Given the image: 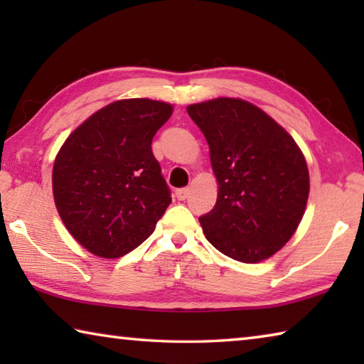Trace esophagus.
<instances>
[{
	"label": "esophagus",
	"mask_w": 364,
	"mask_h": 364,
	"mask_svg": "<svg viewBox=\"0 0 364 364\" xmlns=\"http://www.w3.org/2000/svg\"><path fill=\"white\" fill-rule=\"evenodd\" d=\"M175 196H176V199L184 200V199H186V197L189 196V188H181V189H176Z\"/></svg>",
	"instance_id": "34e87169"
}]
</instances>
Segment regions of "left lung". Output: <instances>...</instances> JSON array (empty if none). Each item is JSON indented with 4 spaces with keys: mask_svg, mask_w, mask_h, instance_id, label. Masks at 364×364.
<instances>
[{
    "mask_svg": "<svg viewBox=\"0 0 364 364\" xmlns=\"http://www.w3.org/2000/svg\"><path fill=\"white\" fill-rule=\"evenodd\" d=\"M210 147L217 204L199 218L215 249L257 263L282 249L305 213L310 176L294 138L254 104L234 97L191 104Z\"/></svg>",
    "mask_w": 364,
    "mask_h": 364,
    "instance_id": "8db88e82",
    "label": "left lung"
}]
</instances>
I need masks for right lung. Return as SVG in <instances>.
I'll return each instance as SVG.
<instances>
[{"label": "right lung", "instance_id": "1", "mask_svg": "<svg viewBox=\"0 0 364 364\" xmlns=\"http://www.w3.org/2000/svg\"><path fill=\"white\" fill-rule=\"evenodd\" d=\"M171 112L162 101H115L86 119L59 149L54 202L67 230L91 254L119 258L136 249L170 205L151 144Z\"/></svg>", "mask_w": 364, "mask_h": 364}]
</instances>
